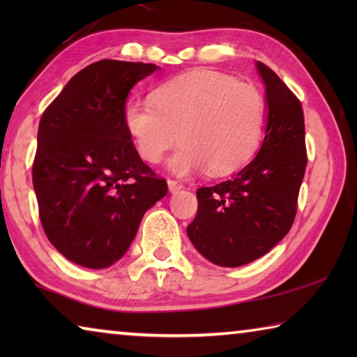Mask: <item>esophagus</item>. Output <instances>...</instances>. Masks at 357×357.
Wrapping results in <instances>:
<instances>
[{"instance_id": "esophagus-1", "label": "esophagus", "mask_w": 357, "mask_h": 357, "mask_svg": "<svg viewBox=\"0 0 357 357\" xmlns=\"http://www.w3.org/2000/svg\"><path fill=\"white\" fill-rule=\"evenodd\" d=\"M168 189H170L172 193H176L179 190L184 189L183 184H179L178 181H173V179H168Z\"/></svg>"}]
</instances>
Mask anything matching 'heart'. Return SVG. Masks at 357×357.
Masks as SVG:
<instances>
[{
	"label": "heart",
	"mask_w": 357,
	"mask_h": 357,
	"mask_svg": "<svg viewBox=\"0 0 357 357\" xmlns=\"http://www.w3.org/2000/svg\"><path fill=\"white\" fill-rule=\"evenodd\" d=\"M266 116L258 86L206 69L164 83L151 100L124 105L126 129L144 162L159 164L178 140L183 143L170 162L178 176L238 170L261 143Z\"/></svg>",
	"instance_id": "b5f03b06"
}]
</instances>
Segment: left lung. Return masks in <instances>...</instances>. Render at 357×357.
I'll list each match as a JSON object with an SVG mask.
<instances>
[{"label": "left lung", "mask_w": 357, "mask_h": 357, "mask_svg": "<svg viewBox=\"0 0 357 357\" xmlns=\"http://www.w3.org/2000/svg\"><path fill=\"white\" fill-rule=\"evenodd\" d=\"M266 88L264 138L257 157L228 181L197 190L198 211L187 236L211 263L238 268L287 236L304 179L305 128L298 98L257 61Z\"/></svg>", "instance_id": "obj_1"}]
</instances>
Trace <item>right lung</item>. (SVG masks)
<instances>
[{"label": "right lung", "instance_id": "right-lung-1", "mask_svg": "<svg viewBox=\"0 0 357 357\" xmlns=\"http://www.w3.org/2000/svg\"><path fill=\"white\" fill-rule=\"evenodd\" d=\"M155 64L102 59L70 78L39 123L33 185L48 241L89 269L116 263L167 181L140 159L124 124L134 84Z\"/></svg>", "mask_w": 357, "mask_h": 357}]
</instances>
